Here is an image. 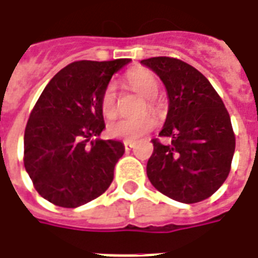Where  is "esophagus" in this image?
<instances>
[{
    "mask_svg": "<svg viewBox=\"0 0 258 258\" xmlns=\"http://www.w3.org/2000/svg\"><path fill=\"white\" fill-rule=\"evenodd\" d=\"M134 146H135L134 142H130V141H125V142H124V148H125L127 151H131Z\"/></svg>",
    "mask_w": 258,
    "mask_h": 258,
    "instance_id": "esophagus-1",
    "label": "esophagus"
}]
</instances>
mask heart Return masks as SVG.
Listing matches in <instances>:
<instances>
[{"mask_svg":"<svg viewBox=\"0 0 258 258\" xmlns=\"http://www.w3.org/2000/svg\"><path fill=\"white\" fill-rule=\"evenodd\" d=\"M127 83L131 90L140 95L148 98L146 105L149 109L156 106L155 96L159 94V81L156 76L148 69H135L127 74ZM102 114L106 118H112L117 113V90L114 83H109L105 87L101 96ZM156 125V120L152 114H142L134 118H117L107 125V133L113 138L124 141H138L144 135L151 133Z\"/></svg>","mask_w":258,"mask_h":258,"instance_id":"b5f03b06","label":"heart"}]
</instances>
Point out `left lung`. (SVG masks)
I'll list each match as a JSON object with an SVG mask.
<instances>
[{
	"mask_svg": "<svg viewBox=\"0 0 258 258\" xmlns=\"http://www.w3.org/2000/svg\"><path fill=\"white\" fill-rule=\"evenodd\" d=\"M162 79L168 113L155 138L146 174L152 185L170 199L198 203L210 198L231 171L235 134L224 102L198 69L170 56L141 60Z\"/></svg>",
	"mask_w": 258,
	"mask_h": 258,
	"instance_id": "obj_1",
	"label": "left lung"
}]
</instances>
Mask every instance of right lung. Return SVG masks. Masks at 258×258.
<instances>
[{"label":"right lung","mask_w":258,"mask_h":258,"mask_svg":"<svg viewBox=\"0 0 258 258\" xmlns=\"http://www.w3.org/2000/svg\"><path fill=\"white\" fill-rule=\"evenodd\" d=\"M130 59L77 60L55 74L25 130V168L44 199L79 207L101 196L124 153L120 141L95 140L103 128L101 96Z\"/></svg>","instance_id":"right-lung-1"}]
</instances>
